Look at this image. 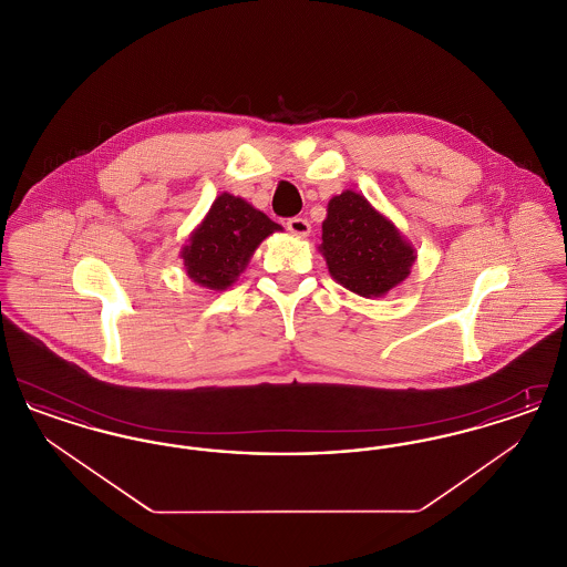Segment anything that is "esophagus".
<instances>
[{
    "label": "esophagus",
    "instance_id": "obj_1",
    "mask_svg": "<svg viewBox=\"0 0 567 567\" xmlns=\"http://www.w3.org/2000/svg\"><path fill=\"white\" fill-rule=\"evenodd\" d=\"M287 229L296 236H308L310 234V223L308 218H301V216H293L287 220Z\"/></svg>",
    "mask_w": 567,
    "mask_h": 567
}]
</instances>
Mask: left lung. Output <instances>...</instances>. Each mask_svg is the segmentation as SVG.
I'll list each match as a JSON object with an SVG mask.
<instances>
[{
	"mask_svg": "<svg viewBox=\"0 0 567 567\" xmlns=\"http://www.w3.org/2000/svg\"><path fill=\"white\" fill-rule=\"evenodd\" d=\"M321 250L329 274L363 297L384 296L404 280L414 264V248L354 190L329 202Z\"/></svg>",
	"mask_w": 567,
	"mask_h": 567,
	"instance_id": "obj_1",
	"label": "left lung"
}]
</instances>
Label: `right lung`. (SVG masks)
<instances>
[{"label": "right lung", "instance_id": "1", "mask_svg": "<svg viewBox=\"0 0 567 567\" xmlns=\"http://www.w3.org/2000/svg\"><path fill=\"white\" fill-rule=\"evenodd\" d=\"M280 229L243 197L223 193L183 248L187 274L197 285L223 291L240 276L261 240Z\"/></svg>", "mask_w": 567, "mask_h": 567}]
</instances>
